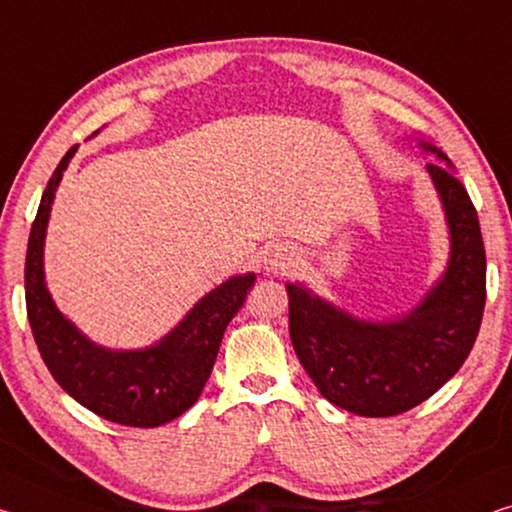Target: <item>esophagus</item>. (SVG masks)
I'll list each match as a JSON object with an SVG mask.
<instances>
[{"label": "esophagus", "instance_id": "esophagus-1", "mask_svg": "<svg viewBox=\"0 0 512 512\" xmlns=\"http://www.w3.org/2000/svg\"><path fill=\"white\" fill-rule=\"evenodd\" d=\"M294 266H296V255L282 246L273 248L264 259V269L273 275H285L289 271H294Z\"/></svg>", "mask_w": 512, "mask_h": 512}]
</instances>
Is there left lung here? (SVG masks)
<instances>
[{"mask_svg": "<svg viewBox=\"0 0 512 512\" xmlns=\"http://www.w3.org/2000/svg\"><path fill=\"white\" fill-rule=\"evenodd\" d=\"M437 164L426 173L449 230L444 273L401 316L364 319L300 282H287L289 335L323 399L360 417H392L424 403L467 360L485 307V248L476 209L449 157L415 139Z\"/></svg>", "mask_w": 512, "mask_h": 512, "instance_id": "obj_1", "label": "left lung"}]
</instances>
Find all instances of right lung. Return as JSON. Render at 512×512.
Returning <instances> with one entry per match:
<instances>
[{
	"instance_id": "add662e5",
	"label": "right lung",
	"mask_w": 512,
	"mask_h": 512,
	"mask_svg": "<svg viewBox=\"0 0 512 512\" xmlns=\"http://www.w3.org/2000/svg\"><path fill=\"white\" fill-rule=\"evenodd\" d=\"M77 148L72 145L56 166L31 225L24 264L31 332L56 383L84 408L123 426L168 424L189 410L205 389L223 332L246 303L255 273L232 275L202 296L173 330L150 346L109 348L93 342L56 307L45 280L47 223L56 189Z\"/></svg>"
}]
</instances>
